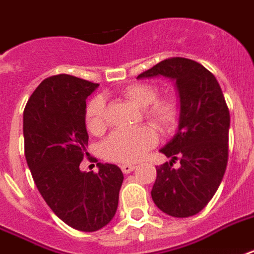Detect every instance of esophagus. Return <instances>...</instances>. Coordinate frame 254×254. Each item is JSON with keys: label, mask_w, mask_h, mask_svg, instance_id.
<instances>
[{"label": "esophagus", "mask_w": 254, "mask_h": 254, "mask_svg": "<svg viewBox=\"0 0 254 254\" xmlns=\"http://www.w3.org/2000/svg\"><path fill=\"white\" fill-rule=\"evenodd\" d=\"M135 168V165H133V164H123L121 165V170H123V173L127 174L130 173V172H133Z\"/></svg>", "instance_id": "1"}]
</instances>
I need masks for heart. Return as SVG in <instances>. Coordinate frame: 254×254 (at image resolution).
I'll use <instances>...</instances> for the list:
<instances>
[{"instance_id":"b5f03b06","label":"heart","mask_w":254,"mask_h":254,"mask_svg":"<svg viewBox=\"0 0 254 254\" xmlns=\"http://www.w3.org/2000/svg\"><path fill=\"white\" fill-rule=\"evenodd\" d=\"M123 97L142 109L144 119L161 133L173 131L181 119V105L172 94L158 97L157 86L131 84L121 92ZM85 127L92 134L100 135L106 129V104L102 97H94L85 108ZM157 133L152 127L134 130L114 131L101 144L102 157L108 161L130 164L144 157L157 144Z\"/></svg>"}]
</instances>
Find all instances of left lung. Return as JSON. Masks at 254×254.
<instances>
[{
  "label": "left lung",
  "mask_w": 254,
  "mask_h": 254,
  "mask_svg": "<svg viewBox=\"0 0 254 254\" xmlns=\"http://www.w3.org/2000/svg\"><path fill=\"white\" fill-rule=\"evenodd\" d=\"M157 75L176 80L181 119L179 131L160 150L172 160L156 166L152 198L172 217H190L212 200L225 173L229 109L216 77L193 60L166 58L137 78ZM177 159L180 166L174 170Z\"/></svg>",
  "instance_id": "obj_1"
}]
</instances>
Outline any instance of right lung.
I'll list each match as a JSON object with an SVG mask.
<instances>
[{
    "instance_id": "add662e5",
    "label": "right lung",
    "mask_w": 254,
    "mask_h": 254,
    "mask_svg": "<svg viewBox=\"0 0 254 254\" xmlns=\"http://www.w3.org/2000/svg\"><path fill=\"white\" fill-rule=\"evenodd\" d=\"M98 84L70 74L48 77L24 110L25 157L37 189L54 214L81 232L108 225L119 206L124 174L98 162V172H81L89 135L86 98Z\"/></svg>"
}]
</instances>
